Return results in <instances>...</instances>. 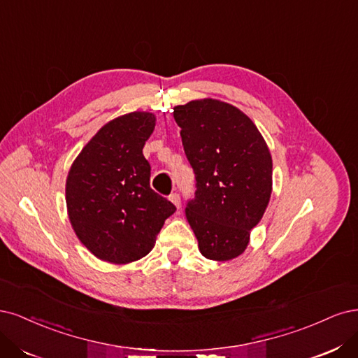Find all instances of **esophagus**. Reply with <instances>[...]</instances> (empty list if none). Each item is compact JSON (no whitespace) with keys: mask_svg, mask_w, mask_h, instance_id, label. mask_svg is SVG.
I'll return each instance as SVG.
<instances>
[{"mask_svg":"<svg viewBox=\"0 0 358 358\" xmlns=\"http://www.w3.org/2000/svg\"><path fill=\"white\" fill-rule=\"evenodd\" d=\"M169 201L174 203L177 208H180V205H181V201H180V194L178 193H172L171 196H169Z\"/></svg>","mask_w":358,"mask_h":358,"instance_id":"34e87169","label":"esophagus"}]
</instances>
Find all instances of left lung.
<instances>
[{
    "mask_svg": "<svg viewBox=\"0 0 358 358\" xmlns=\"http://www.w3.org/2000/svg\"><path fill=\"white\" fill-rule=\"evenodd\" d=\"M196 177L187 222L201 255L227 262L245 251L272 193V156L252 120L235 106L205 98L174 108Z\"/></svg>",
    "mask_w": 358,
    "mask_h": 358,
    "instance_id": "1",
    "label": "left lung"
}]
</instances>
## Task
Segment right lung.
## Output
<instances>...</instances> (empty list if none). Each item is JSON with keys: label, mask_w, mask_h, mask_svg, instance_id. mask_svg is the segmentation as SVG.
Here are the masks:
<instances>
[{"label": "right lung", "mask_w": 358, "mask_h": 358, "mask_svg": "<svg viewBox=\"0 0 358 358\" xmlns=\"http://www.w3.org/2000/svg\"><path fill=\"white\" fill-rule=\"evenodd\" d=\"M156 116L132 111L90 138L68 171L65 201L80 242L99 260L126 264L153 250L176 206L150 187L143 155Z\"/></svg>", "instance_id": "add662e5"}]
</instances>
